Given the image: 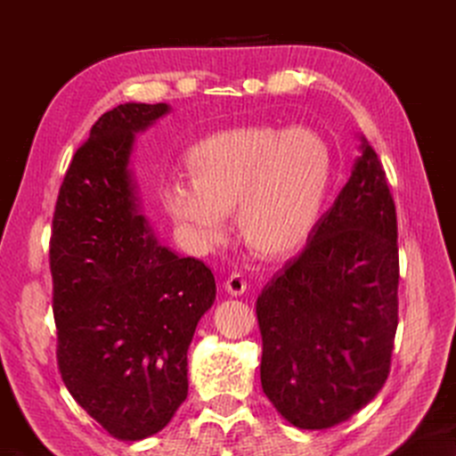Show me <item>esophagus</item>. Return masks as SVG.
I'll return each mask as SVG.
<instances>
[{
	"label": "esophagus",
	"mask_w": 456,
	"mask_h": 456,
	"mask_svg": "<svg viewBox=\"0 0 456 456\" xmlns=\"http://www.w3.org/2000/svg\"><path fill=\"white\" fill-rule=\"evenodd\" d=\"M247 289V280L241 273H231L225 280V291L229 296H243Z\"/></svg>",
	"instance_id": "obj_1"
}]
</instances>
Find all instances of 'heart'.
Listing matches in <instances>:
<instances>
[{"instance_id":"b5f03b06","label":"heart","mask_w":456,"mask_h":456,"mask_svg":"<svg viewBox=\"0 0 456 456\" xmlns=\"http://www.w3.org/2000/svg\"><path fill=\"white\" fill-rule=\"evenodd\" d=\"M191 181L163 191L171 217L205 247L225 241L227 215L251 251L283 257L299 249L320 219L330 187L326 142L304 128L241 126L189 151Z\"/></svg>"}]
</instances>
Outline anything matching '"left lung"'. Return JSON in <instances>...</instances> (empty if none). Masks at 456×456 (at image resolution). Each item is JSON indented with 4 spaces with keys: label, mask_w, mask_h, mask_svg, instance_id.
I'll list each match as a JSON object with an SVG mask.
<instances>
[{
    "label": "left lung",
    "mask_w": 456,
    "mask_h": 456,
    "mask_svg": "<svg viewBox=\"0 0 456 456\" xmlns=\"http://www.w3.org/2000/svg\"><path fill=\"white\" fill-rule=\"evenodd\" d=\"M396 209L378 154L360 157L305 249L257 297L261 386L285 420L322 430L382 388L398 326Z\"/></svg>",
    "instance_id": "1"
}]
</instances>
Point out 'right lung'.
Returning a JSON list of instances; mask_svg holds the SVG:
<instances>
[{"label": "right lung", "instance_id": "1", "mask_svg": "<svg viewBox=\"0 0 456 456\" xmlns=\"http://www.w3.org/2000/svg\"><path fill=\"white\" fill-rule=\"evenodd\" d=\"M168 112L165 102L104 112L74 154L53 215L61 380L120 441L157 435L184 403L191 339L217 293L211 269L160 245L141 213L134 138Z\"/></svg>", "mask_w": 456, "mask_h": 456}]
</instances>
